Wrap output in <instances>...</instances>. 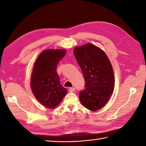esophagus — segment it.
Returning <instances> with one entry per match:
<instances>
[{"label": "esophagus", "mask_w": 146, "mask_h": 146, "mask_svg": "<svg viewBox=\"0 0 146 146\" xmlns=\"http://www.w3.org/2000/svg\"><path fill=\"white\" fill-rule=\"evenodd\" d=\"M69 91L70 92H74V91H75V88L74 87H72V88H70L69 89Z\"/></svg>", "instance_id": "esophagus-1"}]
</instances>
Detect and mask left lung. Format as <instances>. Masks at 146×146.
I'll use <instances>...</instances> for the list:
<instances>
[{"mask_svg": "<svg viewBox=\"0 0 146 146\" xmlns=\"http://www.w3.org/2000/svg\"><path fill=\"white\" fill-rule=\"evenodd\" d=\"M74 54L85 78V90L79 94L82 104L97 111L107 103L114 87V72L105 53L91 43L75 47Z\"/></svg>", "mask_w": 146, "mask_h": 146, "instance_id": "8db88e82", "label": "left lung"}]
</instances>
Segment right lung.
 Segmentation results:
<instances>
[{
  "instance_id": "1",
  "label": "right lung",
  "mask_w": 146,
  "mask_h": 146,
  "mask_svg": "<svg viewBox=\"0 0 146 146\" xmlns=\"http://www.w3.org/2000/svg\"><path fill=\"white\" fill-rule=\"evenodd\" d=\"M66 54L63 49H48L38 56L31 77V88L35 98L48 108L56 107L67 94L56 72L57 64Z\"/></svg>"
}]
</instances>
